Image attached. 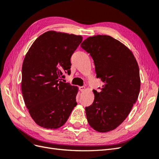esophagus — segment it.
<instances>
[{
  "label": "esophagus",
  "mask_w": 159,
  "mask_h": 159,
  "mask_svg": "<svg viewBox=\"0 0 159 159\" xmlns=\"http://www.w3.org/2000/svg\"><path fill=\"white\" fill-rule=\"evenodd\" d=\"M85 89V88L84 87V86H81V87H80V90L81 91H84Z\"/></svg>",
  "instance_id": "obj_1"
}]
</instances>
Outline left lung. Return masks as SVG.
<instances>
[{"label": "left lung", "mask_w": 159, "mask_h": 159, "mask_svg": "<svg viewBox=\"0 0 159 159\" xmlns=\"http://www.w3.org/2000/svg\"><path fill=\"white\" fill-rule=\"evenodd\" d=\"M80 46L92 57L96 77L104 83L99 92L93 90V102L85 107L88 122L98 132L112 131L127 118L138 99L141 80L137 60L110 36L89 37Z\"/></svg>", "instance_id": "obj_1"}]
</instances>
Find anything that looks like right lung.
Masks as SVG:
<instances>
[{
    "label": "right lung",
    "instance_id": "add662e5",
    "mask_svg": "<svg viewBox=\"0 0 159 159\" xmlns=\"http://www.w3.org/2000/svg\"><path fill=\"white\" fill-rule=\"evenodd\" d=\"M82 37L48 31L33 43L22 68V93L36 124L46 129L61 127L77 105L78 88L65 83L71 73V57Z\"/></svg>",
    "mask_w": 159,
    "mask_h": 159
}]
</instances>
